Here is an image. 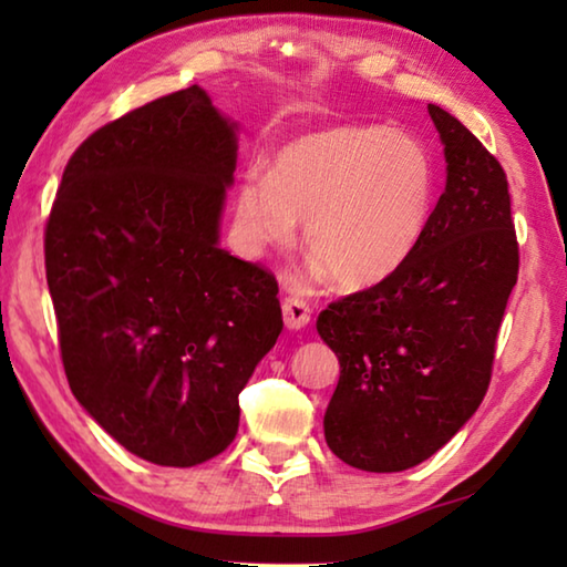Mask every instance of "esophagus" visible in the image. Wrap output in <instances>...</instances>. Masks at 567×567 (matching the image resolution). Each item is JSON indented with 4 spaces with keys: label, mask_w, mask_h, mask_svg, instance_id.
Segmentation results:
<instances>
[{
    "label": "esophagus",
    "mask_w": 567,
    "mask_h": 567,
    "mask_svg": "<svg viewBox=\"0 0 567 567\" xmlns=\"http://www.w3.org/2000/svg\"><path fill=\"white\" fill-rule=\"evenodd\" d=\"M310 305L300 297H285L282 302V320H285V328L287 330H302L307 328V322H310Z\"/></svg>",
    "instance_id": "esophagus-1"
}]
</instances>
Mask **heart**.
Instances as JSON below:
<instances>
[{
	"label": "heart",
	"mask_w": 567,
	"mask_h": 567,
	"mask_svg": "<svg viewBox=\"0 0 567 567\" xmlns=\"http://www.w3.org/2000/svg\"><path fill=\"white\" fill-rule=\"evenodd\" d=\"M435 203V165L420 140L380 124L307 132L249 172L235 192V225L249 255L287 249L305 219L315 272L340 290L388 282L415 255Z\"/></svg>",
	"instance_id": "obj_1"
}]
</instances>
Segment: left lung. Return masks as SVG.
Wrapping results in <instances>:
<instances>
[{"label":"left lung","mask_w":567,"mask_h":567,"mask_svg":"<svg viewBox=\"0 0 567 567\" xmlns=\"http://www.w3.org/2000/svg\"><path fill=\"white\" fill-rule=\"evenodd\" d=\"M427 112L447 179L415 255L318 318L340 360L324 440L368 473L420 465L475 415L520 265L501 162L453 114L437 104Z\"/></svg>","instance_id":"8db88e82"}]
</instances>
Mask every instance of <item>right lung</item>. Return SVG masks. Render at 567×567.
<instances>
[{
    "mask_svg": "<svg viewBox=\"0 0 567 567\" xmlns=\"http://www.w3.org/2000/svg\"><path fill=\"white\" fill-rule=\"evenodd\" d=\"M235 167L237 122L192 84L84 140L47 223L74 398L155 465L233 443L237 395L282 332L275 277L219 247Z\"/></svg>",
    "mask_w": 567,
    "mask_h": 567,
    "instance_id": "1",
    "label": "right lung"
}]
</instances>
